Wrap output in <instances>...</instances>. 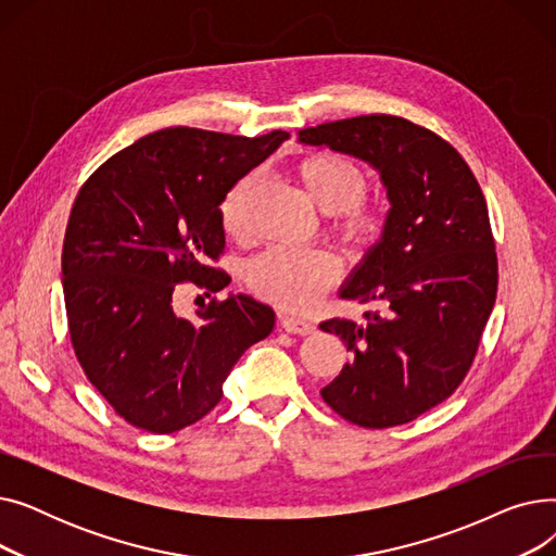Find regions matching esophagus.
Returning a JSON list of instances; mask_svg holds the SVG:
<instances>
[{"mask_svg":"<svg viewBox=\"0 0 556 556\" xmlns=\"http://www.w3.org/2000/svg\"><path fill=\"white\" fill-rule=\"evenodd\" d=\"M279 323H281V327H283L288 333L308 336V333H313V331H315V325H313V323H308V319L298 317V315L281 313V315H279Z\"/></svg>","mask_w":556,"mask_h":556,"instance_id":"34e87169","label":"esophagus"}]
</instances>
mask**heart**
Masks as SVG:
<instances>
[{"instance_id":"heart-1","label":"heart","mask_w":556,"mask_h":556,"mask_svg":"<svg viewBox=\"0 0 556 556\" xmlns=\"http://www.w3.org/2000/svg\"><path fill=\"white\" fill-rule=\"evenodd\" d=\"M298 180L319 212L336 214V231L354 245L371 243L383 227V214L365 204L367 175L363 166L338 153H315L295 168ZM254 187V175L233 182L220 202V223L237 233L243 227L245 200ZM336 254L311 248H270L254 256L245 268V281L254 293L283 308H308L340 277Z\"/></svg>"}]
</instances>
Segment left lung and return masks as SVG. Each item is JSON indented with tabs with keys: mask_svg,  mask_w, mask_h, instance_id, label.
<instances>
[{
	"mask_svg": "<svg viewBox=\"0 0 556 556\" xmlns=\"http://www.w3.org/2000/svg\"><path fill=\"white\" fill-rule=\"evenodd\" d=\"M298 141L369 164L390 210L378 239L340 286L374 302L365 323L319 325L352 352L323 399L346 421L390 428L446 401L469 371L498 290L482 189L448 141L392 114L298 132Z\"/></svg>",
	"mask_w": 556,
	"mask_h": 556,
	"instance_id": "left-lung-1",
	"label": "left lung"
}]
</instances>
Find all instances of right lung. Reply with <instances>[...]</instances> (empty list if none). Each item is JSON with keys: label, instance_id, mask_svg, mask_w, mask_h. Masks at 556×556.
Returning a JSON list of instances; mask_svg holds the SVG:
<instances>
[{"label": "right lung", "instance_id": "1", "mask_svg": "<svg viewBox=\"0 0 556 556\" xmlns=\"http://www.w3.org/2000/svg\"><path fill=\"white\" fill-rule=\"evenodd\" d=\"M290 135L164 128L130 143L83 185L63 243V293L76 358L116 415L155 434L202 419L231 367L268 338L275 311L229 293L185 319L178 283L218 293L207 266L225 248L220 202Z\"/></svg>", "mask_w": 556, "mask_h": 556}]
</instances>
